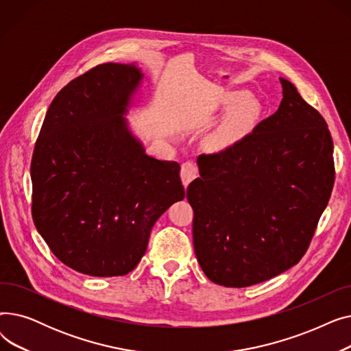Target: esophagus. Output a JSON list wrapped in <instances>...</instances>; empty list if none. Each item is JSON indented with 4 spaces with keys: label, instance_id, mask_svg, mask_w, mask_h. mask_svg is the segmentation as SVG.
<instances>
[{
    "label": "esophagus",
    "instance_id": "esophagus-1",
    "mask_svg": "<svg viewBox=\"0 0 351 351\" xmlns=\"http://www.w3.org/2000/svg\"><path fill=\"white\" fill-rule=\"evenodd\" d=\"M197 176V166L192 162V160H188L185 163H182V168H180V179H182V183L185 186H188L189 183Z\"/></svg>",
    "mask_w": 351,
    "mask_h": 351
}]
</instances>
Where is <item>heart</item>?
Returning a JSON list of instances; mask_svg holds the SVG:
<instances>
[{
    "label": "heart",
    "instance_id": "obj_1",
    "mask_svg": "<svg viewBox=\"0 0 351 351\" xmlns=\"http://www.w3.org/2000/svg\"><path fill=\"white\" fill-rule=\"evenodd\" d=\"M249 94L243 90L228 92L223 95L222 104L226 109L234 112L225 125L209 138V146L213 151H222L241 139L259 117V105L249 101Z\"/></svg>",
    "mask_w": 351,
    "mask_h": 351
}]
</instances>
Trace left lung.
I'll return each mask as SVG.
<instances>
[{
    "instance_id": "obj_1",
    "label": "left lung",
    "mask_w": 351,
    "mask_h": 351,
    "mask_svg": "<svg viewBox=\"0 0 351 351\" xmlns=\"http://www.w3.org/2000/svg\"><path fill=\"white\" fill-rule=\"evenodd\" d=\"M253 132L197 158L193 209L197 262L213 283L247 287L298 265L335 185L333 139L324 118L290 81Z\"/></svg>"
}]
</instances>
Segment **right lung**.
<instances>
[{"mask_svg":"<svg viewBox=\"0 0 351 351\" xmlns=\"http://www.w3.org/2000/svg\"><path fill=\"white\" fill-rule=\"evenodd\" d=\"M141 80L114 62L72 80L32 154L36 230L65 266L97 278L132 271L159 216L185 197L179 163L147 156L122 117Z\"/></svg>","mask_w":351,"mask_h":351,"instance_id":"right-lung-1","label":"right lung"}]
</instances>
